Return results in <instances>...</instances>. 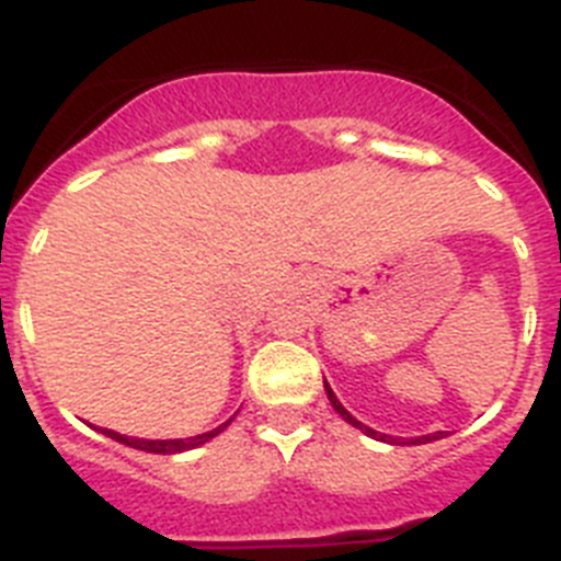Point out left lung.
<instances>
[{
    "mask_svg": "<svg viewBox=\"0 0 561 561\" xmlns=\"http://www.w3.org/2000/svg\"><path fill=\"white\" fill-rule=\"evenodd\" d=\"M324 392H328V401L333 403V409H335V412H339V415L344 417V421H347L350 426L362 428L364 435H367V437H375V440H381V443H396V446H403V443H409V446H421V443H432V440H440V437H446V435H443V432H432V435H421V437H409V440H403V437L383 435V432H375V428L364 426V423L358 421V417H353V415H350L347 409L341 407V401H339V398H335V392H333V389H330V383H328V381H324Z\"/></svg>",
    "mask_w": 561,
    "mask_h": 561,
    "instance_id": "1",
    "label": "left lung"
}]
</instances>
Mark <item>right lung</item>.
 Returning a JSON list of instances; mask_svg holds the SVG:
<instances>
[{"instance_id": "add662e5", "label": "right lung", "mask_w": 561, "mask_h": 561, "mask_svg": "<svg viewBox=\"0 0 561 561\" xmlns=\"http://www.w3.org/2000/svg\"><path fill=\"white\" fill-rule=\"evenodd\" d=\"M231 421H233V417H228L226 423H220V426L211 428V432H203V435L186 437V440H183V437H180V440H146V437L121 435V432H112V428H99V432H101V435L112 437V440L124 443V446H133V449H140V451H152V455H180V451L197 449V446L208 443L211 437H217Z\"/></svg>"}]
</instances>
